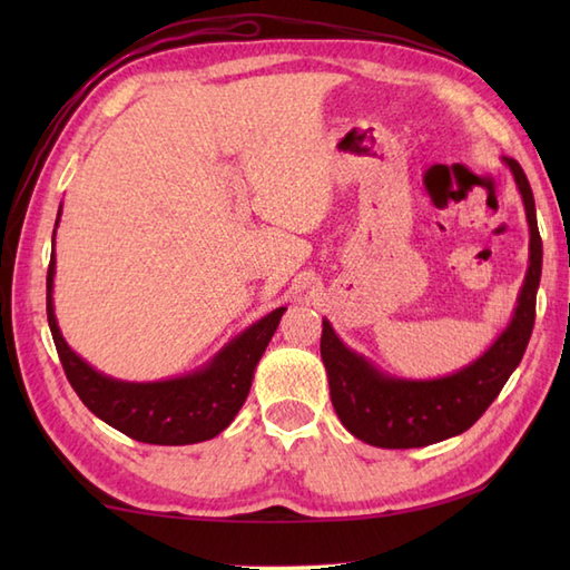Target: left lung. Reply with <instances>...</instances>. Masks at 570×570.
I'll use <instances>...</instances> for the list:
<instances>
[{
  "instance_id": "left-lung-1",
  "label": "left lung",
  "mask_w": 570,
  "mask_h": 570,
  "mask_svg": "<svg viewBox=\"0 0 570 570\" xmlns=\"http://www.w3.org/2000/svg\"><path fill=\"white\" fill-rule=\"evenodd\" d=\"M529 223V269L510 325L472 365L439 380H399L353 353L333 325L323 321L321 357L328 372L331 402L343 426L377 448H423L468 431L498 399L504 382L524 357L537 316L541 282V235L529 180L510 156Z\"/></svg>"
}]
</instances>
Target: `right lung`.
Returning <instances> with one entry per match:
<instances>
[{
  "label": "right lung",
  "mask_w": 570,
  "mask_h": 570,
  "mask_svg": "<svg viewBox=\"0 0 570 570\" xmlns=\"http://www.w3.org/2000/svg\"><path fill=\"white\" fill-rule=\"evenodd\" d=\"M60 217V210H58ZM58 227V220H56ZM56 239V229H53ZM56 252L46 276V313L60 365L80 402L112 429L141 443L188 445L210 441L225 431L249 394L254 367L282 321L276 308L235 341H229L203 370L166 382H122L92 370L60 335L53 313Z\"/></svg>",
  "instance_id": "right-lung-1"
}]
</instances>
